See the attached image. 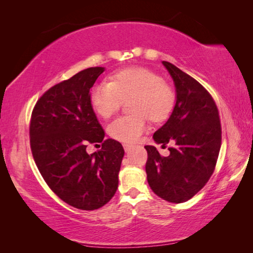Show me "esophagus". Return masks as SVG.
I'll use <instances>...</instances> for the list:
<instances>
[{"label": "esophagus", "mask_w": 253, "mask_h": 253, "mask_svg": "<svg viewBox=\"0 0 253 253\" xmlns=\"http://www.w3.org/2000/svg\"><path fill=\"white\" fill-rule=\"evenodd\" d=\"M133 147L135 146H131V144H124V149H125L126 152H129Z\"/></svg>", "instance_id": "obj_1"}]
</instances>
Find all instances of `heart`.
I'll use <instances>...</instances> for the list:
<instances>
[{
    "instance_id": "1",
    "label": "heart",
    "mask_w": 253,
    "mask_h": 253,
    "mask_svg": "<svg viewBox=\"0 0 253 253\" xmlns=\"http://www.w3.org/2000/svg\"><path fill=\"white\" fill-rule=\"evenodd\" d=\"M131 115L117 117L109 127L110 136L116 140L133 143L147 130L148 118L162 122L169 115L175 102V92L158 74L144 67L118 71L110 77V84H95L90 102L93 110L103 118L111 117L130 99Z\"/></svg>"
}]
</instances>
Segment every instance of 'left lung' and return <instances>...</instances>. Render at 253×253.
<instances>
[{"label":"left lung","instance_id":"1","mask_svg":"<svg viewBox=\"0 0 253 253\" xmlns=\"http://www.w3.org/2000/svg\"><path fill=\"white\" fill-rule=\"evenodd\" d=\"M176 89V103L169 118L153 139L175 146L161 157L146 146L147 179L152 191L173 203L186 202L206 186L215 169L222 143L221 122L215 102L208 91L171 63L162 62Z\"/></svg>","mask_w":253,"mask_h":253}]
</instances>
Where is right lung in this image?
Wrapping results in <instances>:
<instances>
[{
  "mask_svg": "<svg viewBox=\"0 0 253 253\" xmlns=\"http://www.w3.org/2000/svg\"><path fill=\"white\" fill-rule=\"evenodd\" d=\"M104 67H90L53 85L38 100L30 121L37 168L55 195L80 210H96L118 187L122 144L106 139L90 102V89ZM102 148L88 155V143Z\"/></svg>",
  "mask_w": 253,
  "mask_h": 253,
  "instance_id": "right-lung-1",
  "label": "right lung"
}]
</instances>
